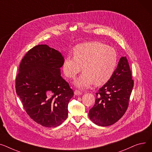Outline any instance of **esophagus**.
Returning <instances> with one entry per match:
<instances>
[{
	"label": "esophagus",
	"instance_id": "obj_1",
	"mask_svg": "<svg viewBox=\"0 0 152 152\" xmlns=\"http://www.w3.org/2000/svg\"><path fill=\"white\" fill-rule=\"evenodd\" d=\"M82 93H83L82 91H79L78 90H75V91H74V94L75 95H81V94H82Z\"/></svg>",
	"mask_w": 152,
	"mask_h": 152
}]
</instances>
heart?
Returning a JSON list of instances; mask_svg holds the SVG:
<instances>
[{
  "mask_svg": "<svg viewBox=\"0 0 152 152\" xmlns=\"http://www.w3.org/2000/svg\"><path fill=\"white\" fill-rule=\"evenodd\" d=\"M74 57L67 56L63 62L64 74L74 78L82 70L83 74L74 84L80 88H87L93 83L96 86L105 84L115 72L118 62L116 50L99 42H85L74 50Z\"/></svg>",
  "mask_w": 152,
  "mask_h": 152,
  "instance_id": "b5f03b06",
  "label": "heart"
}]
</instances>
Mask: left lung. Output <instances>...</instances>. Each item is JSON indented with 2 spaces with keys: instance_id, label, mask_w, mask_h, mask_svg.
<instances>
[{
  "instance_id": "left-lung-1",
  "label": "left lung",
  "mask_w": 152,
  "mask_h": 152,
  "mask_svg": "<svg viewBox=\"0 0 152 152\" xmlns=\"http://www.w3.org/2000/svg\"><path fill=\"white\" fill-rule=\"evenodd\" d=\"M134 86V80L126 58L121 57L109 81L96 94L89 117L98 126H108L119 120L126 112Z\"/></svg>"
}]
</instances>
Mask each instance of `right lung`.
I'll use <instances>...</instances> for the list:
<instances>
[{
  "mask_svg": "<svg viewBox=\"0 0 152 152\" xmlns=\"http://www.w3.org/2000/svg\"><path fill=\"white\" fill-rule=\"evenodd\" d=\"M61 53L47 45H38L28 51L16 78V92L29 117L42 126L56 127L68 115V104L74 96L61 76Z\"/></svg>",
  "mask_w": 152,
  "mask_h": 152,
  "instance_id": "obj_1",
  "label": "right lung"
}]
</instances>
